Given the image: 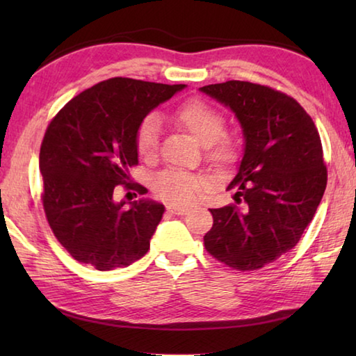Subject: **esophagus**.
I'll use <instances>...</instances> for the list:
<instances>
[{
    "label": "esophagus",
    "mask_w": 356,
    "mask_h": 356,
    "mask_svg": "<svg viewBox=\"0 0 356 356\" xmlns=\"http://www.w3.org/2000/svg\"><path fill=\"white\" fill-rule=\"evenodd\" d=\"M166 209H168V212L174 213V215H186L190 212L188 207H179V206H172V204H170Z\"/></svg>",
    "instance_id": "1"
}]
</instances>
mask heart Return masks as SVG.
Segmentation results:
<instances>
[{
	"instance_id": "heart-1",
	"label": "heart",
	"mask_w": 356,
	"mask_h": 356,
	"mask_svg": "<svg viewBox=\"0 0 356 356\" xmlns=\"http://www.w3.org/2000/svg\"><path fill=\"white\" fill-rule=\"evenodd\" d=\"M174 120L201 146L209 149L210 159L216 163H229L236 159V143L225 135V116L206 102L197 99L185 102L174 113ZM156 149H159V120L150 116L144 119L136 130V150L143 159H152ZM152 190L160 200L184 206L200 196L202 180L196 174L171 168L161 171L154 179Z\"/></svg>"
}]
</instances>
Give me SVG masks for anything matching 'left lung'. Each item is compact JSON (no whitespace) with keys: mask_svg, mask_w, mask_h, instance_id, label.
<instances>
[{"mask_svg":"<svg viewBox=\"0 0 356 356\" xmlns=\"http://www.w3.org/2000/svg\"><path fill=\"white\" fill-rule=\"evenodd\" d=\"M201 92L231 108L245 138L227 185L243 206L210 209L204 245L227 267L259 270L291 251L314 218L327 186L321 136L297 100L268 86L231 80Z\"/></svg>","mask_w":356,"mask_h":356,"instance_id":"left-lung-1","label":"left lung"}]
</instances>
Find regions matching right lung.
<instances>
[{
  "instance_id": "obj_1",
  "label": "right lung",
  "mask_w": 356,
  "mask_h": 356,
  "mask_svg": "<svg viewBox=\"0 0 356 356\" xmlns=\"http://www.w3.org/2000/svg\"><path fill=\"white\" fill-rule=\"evenodd\" d=\"M184 88L110 78L65 104L47 127L39 155L42 202L53 234L75 261L108 272L147 252L165 206L143 197L127 207L113 193L138 165L136 130L144 118Z\"/></svg>"
}]
</instances>
